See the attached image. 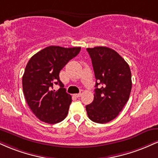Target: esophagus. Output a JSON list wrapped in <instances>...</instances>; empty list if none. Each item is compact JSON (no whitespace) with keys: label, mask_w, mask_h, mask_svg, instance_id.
Instances as JSON below:
<instances>
[{"label":"esophagus","mask_w":158,"mask_h":158,"mask_svg":"<svg viewBox=\"0 0 158 158\" xmlns=\"http://www.w3.org/2000/svg\"><path fill=\"white\" fill-rule=\"evenodd\" d=\"M81 96V93L80 92L79 93V94H75V96H77V98H79V97H80V96Z\"/></svg>","instance_id":"34e87169"}]
</instances>
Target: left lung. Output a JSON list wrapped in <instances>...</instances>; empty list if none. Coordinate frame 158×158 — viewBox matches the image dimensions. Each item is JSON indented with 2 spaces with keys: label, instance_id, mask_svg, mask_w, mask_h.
Segmentation results:
<instances>
[{
  "label": "left lung",
  "instance_id": "obj_1",
  "mask_svg": "<svg viewBox=\"0 0 158 158\" xmlns=\"http://www.w3.org/2000/svg\"><path fill=\"white\" fill-rule=\"evenodd\" d=\"M87 51L96 79L94 99L86 106L87 113L94 122L105 123L115 118L129 100L132 89L130 68L113 49L98 46Z\"/></svg>",
  "mask_w": 158,
  "mask_h": 158
}]
</instances>
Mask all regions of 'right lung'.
Listing matches in <instances>:
<instances>
[{"instance_id": "1", "label": "right lung", "mask_w": 158, "mask_h": 158, "mask_svg": "<svg viewBox=\"0 0 158 158\" xmlns=\"http://www.w3.org/2000/svg\"><path fill=\"white\" fill-rule=\"evenodd\" d=\"M80 50L81 47L51 45L35 54L26 64L22 79L25 98L32 113L43 122L56 123L67 116L72 98L59 75ZM54 84L60 85L59 90H52Z\"/></svg>"}]
</instances>
